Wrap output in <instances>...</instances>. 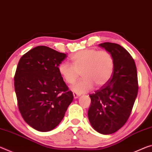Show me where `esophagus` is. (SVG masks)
I'll return each instance as SVG.
<instances>
[{
	"instance_id": "esophagus-1",
	"label": "esophagus",
	"mask_w": 152,
	"mask_h": 152,
	"mask_svg": "<svg viewBox=\"0 0 152 152\" xmlns=\"http://www.w3.org/2000/svg\"><path fill=\"white\" fill-rule=\"evenodd\" d=\"M73 95H74V99H77V98H78L79 97H80V95H79V94H78V93H74Z\"/></svg>"
}]
</instances>
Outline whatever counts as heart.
Listing matches in <instances>:
<instances>
[{
	"label": "heart",
	"mask_w": 152,
	"mask_h": 152,
	"mask_svg": "<svg viewBox=\"0 0 152 152\" xmlns=\"http://www.w3.org/2000/svg\"><path fill=\"white\" fill-rule=\"evenodd\" d=\"M72 64L62 62L58 70L66 83L73 85L81 76L83 79L72 87V91L80 94L93 88L102 87L110 81L114 71V59L105 50L84 49L70 57Z\"/></svg>",
	"instance_id": "1"
}]
</instances>
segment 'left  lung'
Here are the masks:
<instances>
[{
	"label": "left lung",
	"instance_id": "1",
	"mask_svg": "<svg viewBox=\"0 0 152 152\" xmlns=\"http://www.w3.org/2000/svg\"><path fill=\"white\" fill-rule=\"evenodd\" d=\"M99 45L113 55L114 71L106 85L89 95L88 117L95 131L110 134L128 120L138 93V79L134 59L124 48L112 42Z\"/></svg>",
	"mask_w": 152,
	"mask_h": 152
}]
</instances>
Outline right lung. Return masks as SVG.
Returning <instances> with one entry per match:
<instances>
[{"mask_svg":"<svg viewBox=\"0 0 152 152\" xmlns=\"http://www.w3.org/2000/svg\"><path fill=\"white\" fill-rule=\"evenodd\" d=\"M66 54L38 46L21 57L14 86L19 110L23 120L40 132L55 129L64 118L73 93L58 67Z\"/></svg>","mask_w":152,"mask_h":152,"instance_id":"obj_1","label":"right lung"}]
</instances>
